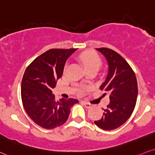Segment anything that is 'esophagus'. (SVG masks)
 Returning <instances> with one entry per match:
<instances>
[{"mask_svg": "<svg viewBox=\"0 0 155 155\" xmlns=\"http://www.w3.org/2000/svg\"><path fill=\"white\" fill-rule=\"evenodd\" d=\"M84 105V106L87 108H90L92 107V105H91L90 103H88V102H83Z\"/></svg>", "mask_w": 155, "mask_h": 155, "instance_id": "34e87169", "label": "esophagus"}]
</instances>
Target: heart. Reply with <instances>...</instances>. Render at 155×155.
<instances>
[{
	"label": "heart",
	"instance_id": "obj_1",
	"mask_svg": "<svg viewBox=\"0 0 155 155\" xmlns=\"http://www.w3.org/2000/svg\"><path fill=\"white\" fill-rule=\"evenodd\" d=\"M80 59L87 70H98L101 66V60L96 53H84L80 55Z\"/></svg>",
	"mask_w": 155,
	"mask_h": 155
}]
</instances>
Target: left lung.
Segmentation results:
<instances>
[{
  "label": "left lung",
  "instance_id": "8db88e82",
  "mask_svg": "<svg viewBox=\"0 0 155 155\" xmlns=\"http://www.w3.org/2000/svg\"><path fill=\"white\" fill-rule=\"evenodd\" d=\"M96 50L107 63V74L100 89L109 93L110 103L103 109L102 118L94 124L110 131L122 126L133 113L138 95L137 81L131 66L118 53L106 48Z\"/></svg>",
  "mask_w": 155,
  "mask_h": 155
}]
</instances>
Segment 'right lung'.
Instances as JSON below:
<instances>
[{"mask_svg":"<svg viewBox=\"0 0 155 155\" xmlns=\"http://www.w3.org/2000/svg\"><path fill=\"white\" fill-rule=\"evenodd\" d=\"M76 49H51L37 57L27 67L21 85L22 103L29 118L46 129L64 124L76 99L56 101L52 89L63 75L67 59Z\"/></svg>","mask_w":155,"mask_h":155,"instance_id":"right-lung-1","label":"right lung"}]
</instances>
